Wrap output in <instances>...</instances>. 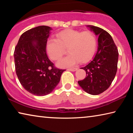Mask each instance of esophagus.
<instances>
[{
    "label": "esophagus",
    "instance_id": "34e87169",
    "mask_svg": "<svg viewBox=\"0 0 133 133\" xmlns=\"http://www.w3.org/2000/svg\"><path fill=\"white\" fill-rule=\"evenodd\" d=\"M69 71H75L76 70H77V68H70L67 69Z\"/></svg>",
    "mask_w": 133,
    "mask_h": 133
}]
</instances>
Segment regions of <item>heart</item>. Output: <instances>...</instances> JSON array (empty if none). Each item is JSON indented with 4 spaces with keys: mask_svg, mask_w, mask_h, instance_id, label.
<instances>
[{
    "mask_svg": "<svg viewBox=\"0 0 133 133\" xmlns=\"http://www.w3.org/2000/svg\"><path fill=\"white\" fill-rule=\"evenodd\" d=\"M96 37L90 31H82L67 29L56 35V39L48 40L46 44L48 53L51 60H58L67 48L69 55L57 62L60 67H71L80 61L84 63L93 57L96 50Z\"/></svg>",
    "mask_w": 133,
    "mask_h": 133,
    "instance_id": "obj_1",
    "label": "heart"
}]
</instances>
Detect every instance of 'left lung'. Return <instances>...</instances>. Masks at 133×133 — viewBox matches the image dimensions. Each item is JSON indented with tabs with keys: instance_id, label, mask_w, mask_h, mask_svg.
<instances>
[{
	"instance_id": "1",
	"label": "left lung",
	"mask_w": 133,
	"mask_h": 133,
	"mask_svg": "<svg viewBox=\"0 0 133 133\" xmlns=\"http://www.w3.org/2000/svg\"><path fill=\"white\" fill-rule=\"evenodd\" d=\"M98 36V49L93 60L82 67L86 72L84 79L78 81L80 86L91 95H98L110 86L117 70L118 51L109 33L103 29L87 26Z\"/></svg>"
}]
</instances>
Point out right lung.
<instances>
[{"mask_svg": "<svg viewBox=\"0 0 133 133\" xmlns=\"http://www.w3.org/2000/svg\"><path fill=\"white\" fill-rule=\"evenodd\" d=\"M50 27L40 26L25 31L15 49L16 73L23 88L43 96L50 93L66 70L56 68L47 56L46 44Z\"/></svg>", "mask_w": 133, "mask_h": 133, "instance_id": "obj_1", "label": "right lung"}]
</instances>
